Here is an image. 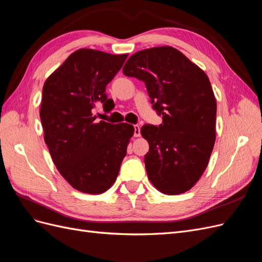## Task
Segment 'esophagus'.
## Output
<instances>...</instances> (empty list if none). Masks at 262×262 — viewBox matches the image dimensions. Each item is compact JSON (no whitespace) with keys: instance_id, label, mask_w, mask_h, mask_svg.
<instances>
[{"instance_id":"obj_1","label":"esophagus","mask_w":262,"mask_h":262,"mask_svg":"<svg viewBox=\"0 0 262 262\" xmlns=\"http://www.w3.org/2000/svg\"><path fill=\"white\" fill-rule=\"evenodd\" d=\"M141 136V130H140V126L138 124L134 125V137L139 138Z\"/></svg>"}]
</instances>
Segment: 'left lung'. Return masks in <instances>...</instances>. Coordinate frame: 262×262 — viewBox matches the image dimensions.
I'll use <instances>...</instances> for the list:
<instances>
[{"label": "left lung", "instance_id": "left-lung-1", "mask_svg": "<svg viewBox=\"0 0 262 262\" xmlns=\"http://www.w3.org/2000/svg\"><path fill=\"white\" fill-rule=\"evenodd\" d=\"M122 71L145 83L153 108L163 116L158 126L141 128L149 145L144 157L149 181L165 194L188 191L207 168L215 143L216 99L208 75L170 46L138 51Z\"/></svg>", "mask_w": 262, "mask_h": 262}]
</instances>
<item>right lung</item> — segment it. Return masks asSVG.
I'll return each mask as SVG.
<instances>
[{
	"label": "right lung",
	"instance_id": "add662e5",
	"mask_svg": "<svg viewBox=\"0 0 262 262\" xmlns=\"http://www.w3.org/2000/svg\"><path fill=\"white\" fill-rule=\"evenodd\" d=\"M128 53L78 49L47 78L40 119L43 139L55 167L78 191L100 194L112 187L134 128L129 123L97 121L93 108L113 104L106 86Z\"/></svg>",
	"mask_w": 262,
	"mask_h": 262
}]
</instances>
